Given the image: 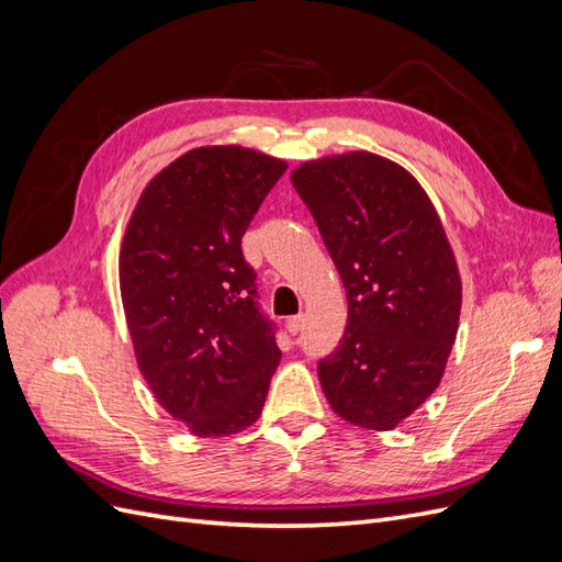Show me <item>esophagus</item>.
<instances>
[{
    "label": "esophagus",
    "instance_id": "34e87169",
    "mask_svg": "<svg viewBox=\"0 0 562 562\" xmlns=\"http://www.w3.org/2000/svg\"><path fill=\"white\" fill-rule=\"evenodd\" d=\"M285 328H288V333H291V335H297L304 328V316L302 314L291 316V318L285 321Z\"/></svg>",
    "mask_w": 562,
    "mask_h": 562
}]
</instances>
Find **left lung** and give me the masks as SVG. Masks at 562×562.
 I'll use <instances>...</instances> for the list:
<instances>
[{
    "label": "left lung",
    "instance_id": "1",
    "mask_svg": "<svg viewBox=\"0 0 562 562\" xmlns=\"http://www.w3.org/2000/svg\"><path fill=\"white\" fill-rule=\"evenodd\" d=\"M307 203L347 291V328L318 361L333 411L389 431L429 398L454 345L462 281L419 182L370 151L302 164Z\"/></svg>",
    "mask_w": 562,
    "mask_h": 562
}]
</instances>
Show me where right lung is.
Segmentation results:
<instances>
[{"mask_svg":"<svg viewBox=\"0 0 562 562\" xmlns=\"http://www.w3.org/2000/svg\"><path fill=\"white\" fill-rule=\"evenodd\" d=\"M285 168L236 145L187 151L145 187L124 234L119 285L140 372L201 438L250 427L281 361L241 239Z\"/></svg>","mask_w":562,"mask_h":562,"instance_id":"right-lung-1","label":"right lung"}]
</instances>
